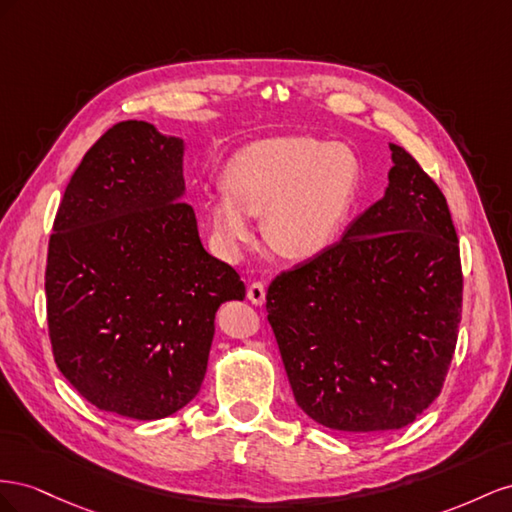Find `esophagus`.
Listing matches in <instances>:
<instances>
[{"label":"esophagus","instance_id":"obj_1","mask_svg":"<svg viewBox=\"0 0 512 512\" xmlns=\"http://www.w3.org/2000/svg\"><path fill=\"white\" fill-rule=\"evenodd\" d=\"M246 296H248V300H251L253 304H264V300H266V287H264V283L255 281V283L248 285Z\"/></svg>","mask_w":512,"mask_h":512}]
</instances>
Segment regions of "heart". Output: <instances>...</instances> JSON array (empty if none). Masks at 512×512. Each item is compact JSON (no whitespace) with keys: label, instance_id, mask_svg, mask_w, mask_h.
I'll return each instance as SVG.
<instances>
[{"label":"heart","instance_id":"heart-1","mask_svg":"<svg viewBox=\"0 0 512 512\" xmlns=\"http://www.w3.org/2000/svg\"><path fill=\"white\" fill-rule=\"evenodd\" d=\"M360 182L356 156L313 137L261 141L229 160L225 186L210 197L218 242L229 253L255 238L266 216L268 242L289 259H309L337 240Z\"/></svg>","mask_w":512,"mask_h":512}]
</instances>
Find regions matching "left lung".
<instances>
[{
    "label": "left lung",
    "mask_w": 512,
    "mask_h": 512,
    "mask_svg": "<svg viewBox=\"0 0 512 512\" xmlns=\"http://www.w3.org/2000/svg\"><path fill=\"white\" fill-rule=\"evenodd\" d=\"M390 152L386 195L266 296L296 403L334 431L410 425L457 347L463 272L446 197L410 152Z\"/></svg>",
    "instance_id": "obj_1"
}]
</instances>
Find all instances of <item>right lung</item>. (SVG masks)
Here are the masks:
<instances>
[{
	"label": "right lung",
	"mask_w": 512,
	"mask_h": 512,
	"mask_svg": "<svg viewBox=\"0 0 512 512\" xmlns=\"http://www.w3.org/2000/svg\"><path fill=\"white\" fill-rule=\"evenodd\" d=\"M182 150L148 122L113 124L55 214L45 272L53 358L102 412L158 420L193 401L218 306L246 294L199 240L182 201Z\"/></svg>",
	"instance_id": "obj_1"
}]
</instances>
